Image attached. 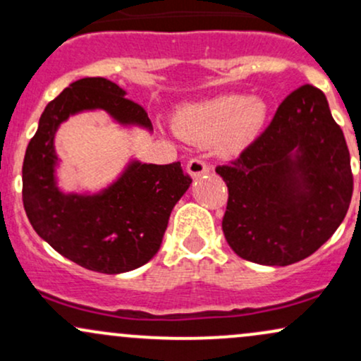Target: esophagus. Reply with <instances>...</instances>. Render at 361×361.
<instances>
[{
	"instance_id": "1",
	"label": "esophagus",
	"mask_w": 361,
	"mask_h": 361,
	"mask_svg": "<svg viewBox=\"0 0 361 361\" xmlns=\"http://www.w3.org/2000/svg\"><path fill=\"white\" fill-rule=\"evenodd\" d=\"M210 171L209 164L202 159H190L188 164H186V173H188L192 178H198L202 175H207Z\"/></svg>"
}]
</instances>
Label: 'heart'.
Masks as SVG:
<instances>
[{"instance_id":"obj_1","label":"heart","mask_w":361,"mask_h":361,"mask_svg":"<svg viewBox=\"0 0 361 361\" xmlns=\"http://www.w3.org/2000/svg\"><path fill=\"white\" fill-rule=\"evenodd\" d=\"M268 118V103L259 97L224 94L190 103L173 120L176 134L195 146L215 144L224 156L241 152L259 135Z\"/></svg>"}]
</instances>
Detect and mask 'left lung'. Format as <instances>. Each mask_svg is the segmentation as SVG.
Masks as SVG:
<instances>
[{
    "mask_svg": "<svg viewBox=\"0 0 361 361\" xmlns=\"http://www.w3.org/2000/svg\"><path fill=\"white\" fill-rule=\"evenodd\" d=\"M215 171L229 188L226 241L243 259L287 267L307 258L343 222L353 175L341 127L326 94L300 86L267 130Z\"/></svg>",
    "mask_w": 361,
    "mask_h": 361,
    "instance_id": "obj_1",
    "label": "left lung"
}]
</instances>
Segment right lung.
Instances as JSON below:
<instances>
[{"instance_id":"add662e5","label":"right lung","mask_w":361,"mask_h":361,"mask_svg":"<svg viewBox=\"0 0 361 361\" xmlns=\"http://www.w3.org/2000/svg\"><path fill=\"white\" fill-rule=\"evenodd\" d=\"M123 94L126 91L105 78L71 82L45 106L22 169L23 207L35 233L64 258L109 275L135 270L154 258L173 207L192 185L180 163L130 159L98 192L61 188L56 134L69 117L103 110L118 126L152 132L146 110Z\"/></svg>"}]
</instances>
